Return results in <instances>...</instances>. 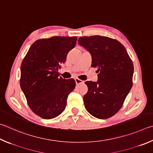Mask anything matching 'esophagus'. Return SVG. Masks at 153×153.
Wrapping results in <instances>:
<instances>
[{
	"instance_id": "1",
	"label": "esophagus",
	"mask_w": 153,
	"mask_h": 153,
	"mask_svg": "<svg viewBox=\"0 0 153 153\" xmlns=\"http://www.w3.org/2000/svg\"><path fill=\"white\" fill-rule=\"evenodd\" d=\"M75 81H76V83L77 85V84H83V83H84V81H82V80L79 79H78V78H76V79H75Z\"/></svg>"
}]
</instances>
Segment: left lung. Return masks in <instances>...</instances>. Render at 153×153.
Returning <instances> with one entry per match:
<instances>
[{
  "mask_svg": "<svg viewBox=\"0 0 153 153\" xmlns=\"http://www.w3.org/2000/svg\"><path fill=\"white\" fill-rule=\"evenodd\" d=\"M79 45L90 52L91 67L98 68V81L85 82L86 110L94 117L106 119L116 114L132 85L134 66L126 49L119 41L94 35L78 39Z\"/></svg>",
  "mask_w": 153,
  "mask_h": 153,
  "instance_id": "8db88e82",
  "label": "left lung"
}]
</instances>
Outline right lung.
<instances>
[{
	"instance_id": "right-lung-1",
	"label": "right lung",
	"mask_w": 153,
	"mask_h": 153,
	"mask_svg": "<svg viewBox=\"0 0 153 153\" xmlns=\"http://www.w3.org/2000/svg\"><path fill=\"white\" fill-rule=\"evenodd\" d=\"M76 37H53L35 41L21 66L20 85L28 105L44 119L57 117L65 110L74 79L59 76L60 65L76 44Z\"/></svg>"
}]
</instances>
